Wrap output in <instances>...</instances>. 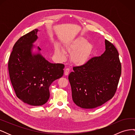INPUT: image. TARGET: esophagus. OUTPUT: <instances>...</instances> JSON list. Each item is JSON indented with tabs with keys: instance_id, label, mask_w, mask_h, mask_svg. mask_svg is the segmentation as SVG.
I'll use <instances>...</instances> for the list:
<instances>
[{
	"instance_id": "esophagus-1",
	"label": "esophagus",
	"mask_w": 135,
	"mask_h": 135,
	"mask_svg": "<svg viewBox=\"0 0 135 135\" xmlns=\"http://www.w3.org/2000/svg\"><path fill=\"white\" fill-rule=\"evenodd\" d=\"M69 71H70V69H69V68L65 69V75H68L69 74Z\"/></svg>"
}]
</instances>
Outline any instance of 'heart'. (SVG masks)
Listing matches in <instances>:
<instances>
[{"label":"heart","instance_id":"b5f03b06","mask_svg":"<svg viewBox=\"0 0 135 135\" xmlns=\"http://www.w3.org/2000/svg\"><path fill=\"white\" fill-rule=\"evenodd\" d=\"M66 50L71 53L73 61L76 64H82L86 62L92 50V46L88 43L87 40L84 38H78L73 41L71 43L68 44ZM55 52L57 55L64 56V52L59 46L55 47Z\"/></svg>","mask_w":135,"mask_h":135}]
</instances>
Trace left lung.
Here are the masks:
<instances>
[{
	"label": "left lung",
	"mask_w": 135,
	"mask_h": 135,
	"mask_svg": "<svg viewBox=\"0 0 135 135\" xmlns=\"http://www.w3.org/2000/svg\"><path fill=\"white\" fill-rule=\"evenodd\" d=\"M105 51L86 63L73 67L69 75L74 103L84 109H93L112 99L121 75L119 54L115 46L105 39Z\"/></svg>",
	"instance_id": "1"
}]
</instances>
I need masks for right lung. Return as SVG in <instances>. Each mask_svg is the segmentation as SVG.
I'll list each match as a JSON object with an SVG mask.
<instances>
[{
  "label": "right lung",
  "mask_w": 135,
  "mask_h": 135,
  "mask_svg": "<svg viewBox=\"0 0 135 135\" xmlns=\"http://www.w3.org/2000/svg\"><path fill=\"white\" fill-rule=\"evenodd\" d=\"M38 31L36 28L21 36L15 44L8 61L9 77L16 96L32 106L47 103L50 95L49 87L62 76L65 67L62 64L49 62L39 54H32Z\"/></svg>",
  "instance_id": "right-lung-1"
}]
</instances>
